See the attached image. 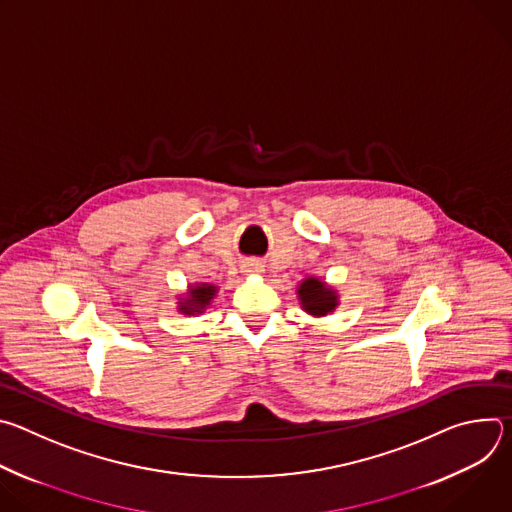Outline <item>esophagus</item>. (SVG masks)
Here are the masks:
<instances>
[{"mask_svg": "<svg viewBox=\"0 0 512 512\" xmlns=\"http://www.w3.org/2000/svg\"><path fill=\"white\" fill-rule=\"evenodd\" d=\"M243 275H261L263 273V265L259 261H245L241 265Z\"/></svg>", "mask_w": 512, "mask_h": 512, "instance_id": "1", "label": "esophagus"}]
</instances>
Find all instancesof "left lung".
<instances>
[{"instance_id": "1", "label": "left lung", "mask_w": 512, "mask_h": 512, "mask_svg": "<svg viewBox=\"0 0 512 512\" xmlns=\"http://www.w3.org/2000/svg\"><path fill=\"white\" fill-rule=\"evenodd\" d=\"M298 300L302 304V310L316 318L328 316L338 308L336 289L326 285V281H322L318 277H308L300 283Z\"/></svg>"}]
</instances>
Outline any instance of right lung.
<instances>
[{
	"mask_svg": "<svg viewBox=\"0 0 512 512\" xmlns=\"http://www.w3.org/2000/svg\"><path fill=\"white\" fill-rule=\"evenodd\" d=\"M216 285L212 283H196L190 285V289L186 291V298H180L178 302V312L184 316H194V314H202L212 298L216 296Z\"/></svg>",
	"mask_w": 512,
	"mask_h": 512,
	"instance_id": "1",
	"label": "right lung"
}]
</instances>
